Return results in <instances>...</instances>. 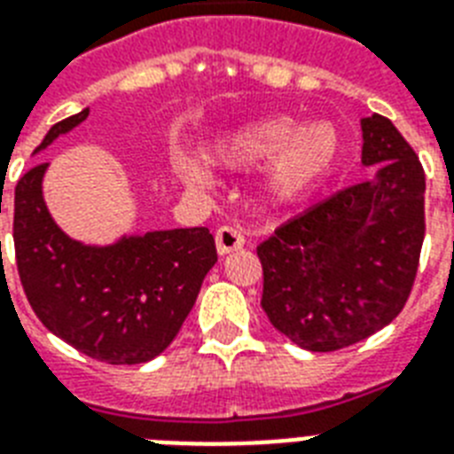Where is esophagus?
I'll return each instance as SVG.
<instances>
[{"instance_id": "esophagus-1", "label": "esophagus", "mask_w": 454, "mask_h": 454, "mask_svg": "<svg viewBox=\"0 0 454 454\" xmlns=\"http://www.w3.org/2000/svg\"><path fill=\"white\" fill-rule=\"evenodd\" d=\"M245 245V235L233 226H221L216 231V249L219 254H231V252H238Z\"/></svg>"}]
</instances>
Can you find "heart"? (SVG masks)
Returning <instances> with one entry per match:
<instances>
[{"mask_svg":"<svg viewBox=\"0 0 454 454\" xmlns=\"http://www.w3.org/2000/svg\"><path fill=\"white\" fill-rule=\"evenodd\" d=\"M273 154L263 198L270 205H292L330 176L341 155V137L330 122H313L297 131L290 117H266L233 129L212 151L214 160L231 169L254 167ZM178 174L192 185L207 184L205 167L192 160H181Z\"/></svg>","mask_w":454,"mask_h":454,"instance_id":"b5f03b06","label":"heart"}]
</instances>
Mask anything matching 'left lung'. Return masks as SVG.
<instances>
[{
	"label": "left lung",
	"instance_id": "left-lung-1",
	"mask_svg": "<svg viewBox=\"0 0 454 454\" xmlns=\"http://www.w3.org/2000/svg\"><path fill=\"white\" fill-rule=\"evenodd\" d=\"M360 127L372 176L313 205L256 247L262 309L306 351H339L387 327L419 269L422 162L388 117H365Z\"/></svg>",
	"mask_w": 454,
	"mask_h": 454
}]
</instances>
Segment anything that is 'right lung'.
<instances>
[{"label":"right lung","instance_id":"right-lung-1","mask_svg":"<svg viewBox=\"0 0 454 454\" xmlns=\"http://www.w3.org/2000/svg\"><path fill=\"white\" fill-rule=\"evenodd\" d=\"M87 115L89 108L53 124L37 151ZM44 171L46 162L25 171L13 200L18 276L35 316L89 358L108 365L153 360L174 341L216 263L214 235L174 228L87 247L53 223L42 198Z\"/></svg>","mask_w":454,"mask_h":454}]
</instances>
